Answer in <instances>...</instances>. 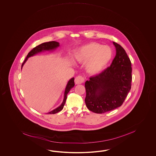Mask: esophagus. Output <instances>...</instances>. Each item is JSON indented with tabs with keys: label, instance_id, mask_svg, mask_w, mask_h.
Instances as JSON below:
<instances>
[{
	"label": "esophagus",
	"instance_id": "34e87169",
	"mask_svg": "<svg viewBox=\"0 0 156 156\" xmlns=\"http://www.w3.org/2000/svg\"><path fill=\"white\" fill-rule=\"evenodd\" d=\"M84 81H85L84 78L83 76H78L75 79V83L76 85L81 84V83H83Z\"/></svg>",
	"mask_w": 156,
	"mask_h": 156
}]
</instances>
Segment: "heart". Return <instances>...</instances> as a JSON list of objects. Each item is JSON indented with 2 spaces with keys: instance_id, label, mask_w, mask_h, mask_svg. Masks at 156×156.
Instances as JSON below:
<instances>
[{
  "instance_id": "heart-1",
  "label": "heart",
  "mask_w": 156,
  "mask_h": 156,
  "mask_svg": "<svg viewBox=\"0 0 156 156\" xmlns=\"http://www.w3.org/2000/svg\"><path fill=\"white\" fill-rule=\"evenodd\" d=\"M113 56L111 48L98 43H90L80 47L75 58L80 63H86L88 73L97 74L101 72L109 63Z\"/></svg>"
}]
</instances>
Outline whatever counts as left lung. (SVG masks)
I'll return each mask as SVG.
<instances>
[{
  "label": "left lung",
  "instance_id": "obj_1",
  "mask_svg": "<svg viewBox=\"0 0 156 156\" xmlns=\"http://www.w3.org/2000/svg\"><path fill=\"white\" fill-rule=\"evenodd\" d=\"M116 55L110 67L85 83V101L90 111L102 114L120 107L131 89L132 65L126 51L113 42Z\"/></svg>",
  "mask_w": 156,
  "mask_h": 156
}]
</instances>
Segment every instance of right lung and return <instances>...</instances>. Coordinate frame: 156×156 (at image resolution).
<instances>
[{
    "label": "right lung",
    "instance_id": "right-lung-1",
    "mask_svg": "<svg viewBox=\"0 0 156 156\" xmlns=\"http://www.w3.org/2000/svg\"><path fill=\"white\" fill-rule=\"evenodd\" d=\"M60 46L59 43L56 42V41H51V42H45V43H42L40 45L37 46L33 48L32 50L30 51L28 54L27 55L26 59L24 60L23 63L22 65V67L21 69H22V67L23 66L24 64L26 63L27 60H28V58L30 57L33 56L34 55H36L37 53H40L41 52H43L44 51H52V50H55L58 47ZM75 85V83H74V77L71 78V79L68 81V83H67L66 87L65 88V93H64V98H63V101L62 104L60 105V106L57 107L55 109L52 110L51 112H50L47 114H54L56 113H58L60 112L61 110L63 109V106L65 105V104L66 103V100L67 99V95L70 91V90L71 89L73 86Z\"/></svg>",
    "mask_w": 156,
    "mask_h": 156
}]
</instances>
